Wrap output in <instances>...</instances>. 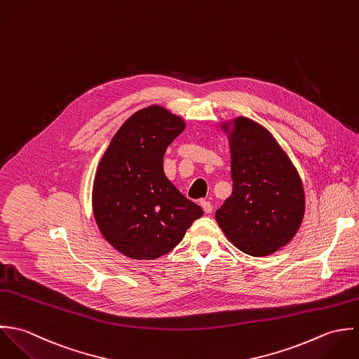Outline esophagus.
Instances as JSON below:
<instances>
[{
  "label": "esophagus",
  "instance_id": "obj_1",
  "mask_svg": "<svg viewBox=\"0 0 359 359\" xmlns=\"http://www.w3.org/2000/svg\"><path fill=\"white\" fill-rule=\"evenodd\" d=\"M201 207H203V210H204L205 214H211L212 210H214L212 204H211L210 201H207V200H203V201H201Z\"/></svg>",
  "mask_w": 359,
  "mask_h": 359
}]
</instances>
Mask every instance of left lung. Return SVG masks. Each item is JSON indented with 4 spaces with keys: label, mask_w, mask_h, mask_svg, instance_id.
Here are the masks:
<instances>
[{
    "label": "left lung",
    "mask_w": 359,
    "mask_h": 359,
    "mask_svg": "<svg viewBox=\"0 0 359 359\" xmlns=\"http://www.w3.org/2000/svg\"><path fill=\"white\" fill-rule=\"evenodd\" d=\"M230 152L233 191L216 211V222L243 252L269 255L301 224L302 183L272 135L250 119L234 121Z\"/></svg>",
    "instance_id": "1"
}]
</instances>
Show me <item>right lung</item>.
Segmentation results:
<instances>
[{
	"mask_svg": "<svg viewBox=\"0 0 359 359\" xmlns=\"http://www.w3.org/2000/svg\"><path fill=\"white\" fill-rule=\"evenodd\" d=\"M184 122L161 107L130 116L114 136L94 179L93 211L107 241L133 259H155L173 250L203 208L165 176L168 145Z\"/></svg>",
	"mask_w": 359,
	"mask_h": 359,
	"instance_id": "obj_1",
	"label": "right lung"
}]
</instances>
